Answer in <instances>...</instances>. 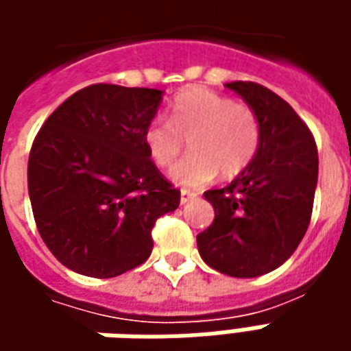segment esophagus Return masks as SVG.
Here are the masks:
<instances>
[{"label":"esophagus","instance_id":"1","mask_svg":"<svg viewBox=\"0 0 351 351\" xmlns=\"http://www.w3.org/2000/svg\"><path fill=\"white\" fill-rule=\"evenodd\" d=\"M195 197H197V193H193V191H188V190L180 191V203H182V205L190 203V201H193Z\"/></svg>","mask_w":351,"mask_h":351}]
</instances>
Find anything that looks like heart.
<instances>
[{
  "label": "heart",
  "instance_id": "obj_1",
  "mask_svg": "<svg viewBox=\"0 0 351 351\" xmlns=\"http://www.w3.org/2000/svg\"><path fill=\"white\" fill-rule=\"evenodd\" d=\"M190 138L191 156L171 171V180L195 190L214 180L241 175L256 158L261 145V123L256 110L208 88L191 86L178 93L167 120L156 118L143 133L150 160L171 167Z\"/></svg>",
  "mask_w": 351,
  "mask_h": 351
}]
</instances>
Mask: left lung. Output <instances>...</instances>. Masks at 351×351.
I'll use <instances>...</instances> for the list:
<instances>
[{"instance_id": "left-lung-1", "label": "left lung", "mask_w": 351, "mask_h": 351, "mask_svg": "<svg viewBox=\"0 0 351 351\" xmlns=\"http://www.w3.org/2000/svg\"><path fill=\"white\" fill-rule=\"evenodd\" d=\"M235 90L261 123V145L250 167L221 190L205 191L214 220L197 235L208 267L235 278L278 269L306 233L317 184V148L291 105L258 82Z\"/></svg>"}]
</instances>
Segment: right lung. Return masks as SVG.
Masks as SVG:
<instances>
[{"label": "right lung", "mask_w": 351, "mask_h": 351, "mask_svg": "<svg viewBox=\"0 0 351 351\" xmlns=\"http://www.w3.org/2000/svg\"><path fill=\"white\" fill-rule=\"evenodd\" d=\"M161 90L92 84L47 118L27 160L39 235L67 269L112 278L150 258L152 228L180 191L150 160L143 133Z\"/></svg>", "instance_id": "add662e5"}]
</instances>
